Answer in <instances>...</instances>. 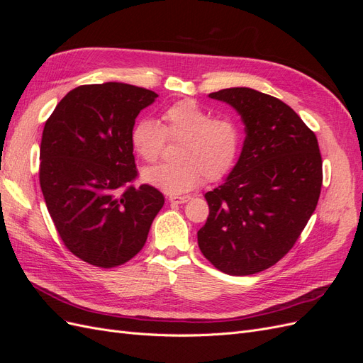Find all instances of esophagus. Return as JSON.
I'll return each mask as SVG.
<instances>
[{"instance_id":"obj_1","label":"esophagus","mask_w":363,"mask_h":363,"mask_svg":"<svg viewBox=\"0 0 363 363\" xmlns=\"http://www.w3.org/2000/svg\"><path fill=\"white\" fill-rule=\"evenodd\" d=\"M169 203H174V204H183V203H188L191 200L189 195H169Z\"/></svg>"}]
</instances>
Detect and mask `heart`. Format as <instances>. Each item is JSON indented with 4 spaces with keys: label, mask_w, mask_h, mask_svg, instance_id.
I'll use <instances>...</instances> for the list:
<instances>
[{
    "label": "heart",
    "mask_w": 363,
    "mask_h": 363,
    "mask_svg": "<svg viewBox=\"0 0 363 363\" xmlns=\"http://www.w3.org/2000/svg\"><path fill=\"white\" fill-rule=\"evenodd\" d=\"M167 140H180L174 163L142 171V180L169 194L192 191L206 180H219L235 167L240 151V128L232 118L211 116L194 100H180L164 108L162 125L140 119L131 130L139 157L152 163Z\"/></svg>",
    "instance_id": "1"
}]
</instances>
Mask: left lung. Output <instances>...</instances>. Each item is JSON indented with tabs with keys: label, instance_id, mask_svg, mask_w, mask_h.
Instances as JSON below:
<instances>
[{
	"label": "left lung",
	"instance_id": "left-lung-1",
	"mask_svg": "<svg viewBox=\"0 0 363 363\" xmlns=\"http://www.w3.org/2000/svg\"><path fill=\"white\" fill-rule=\"evenodd\" d=\"M245 124L242 152L227 180L207 192L199 247L230 276H250L284 257L315 212L323 186L318 139L279 98L250 87L208 95Z\"/></svg>",
	"mask_w": 363,
	"mask_h": 363
}]
</instances>
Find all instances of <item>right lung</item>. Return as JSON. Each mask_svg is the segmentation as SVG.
Listing matches in <instances>:
<instances>
[{
    "label": "right lung",
    "mask_w": 363,
    "mask_h": 363,
    "mask_svg": "<svg viewBox=\"0 0 363 363\" xmlns=\"http://www.w3.org/2000/svg\"><path fill=\"white\" fill-rule=\"evenodd\" d=\"M157 94L125 83L83 84L62 98L43 127L39 182L57 233L98 268L133 259L164 199L133 184L131 130Z\"/></svg>",
    "instance_id": "add662e5"
}]
</instances>
